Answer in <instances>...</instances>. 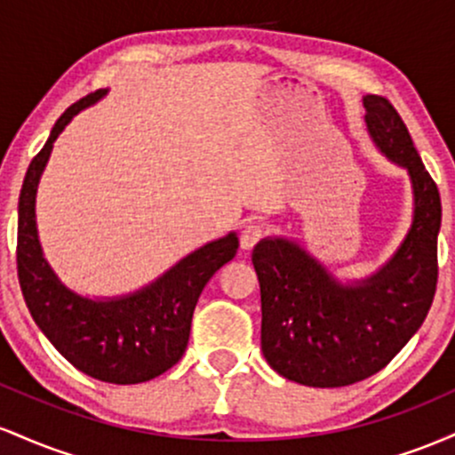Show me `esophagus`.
I'll list each match as a JSON object with an SVG mask.
<instances>
[{"instance_id":"esophagus-1","label":"esophagus","mask_w":455,"mask_h":455,"mask_svg":"<svg viewBox=\"0 0 455 455\" xmlns=\"http://www.w3.org/2000/svg\"><path fill=\"white\" fill-rule=\"evenodd\" d=\"M265 237V228L263 224L259 222H248L242 228V235H239V243H242L243 250H252L260 239Z\"/></svg>"}]
</instances>
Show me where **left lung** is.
Returning a JSON list of instances; mask_svg holds the SVG:
<instances>
[{
    "label": "left lung",
    "instance_id": "obj_1",
    "mask_svg": "<svg viewBox=\"0 0 455 455\" xmlns=\"http://www.w3.org/2000/svg\"><path fill=\"white\" fill-rule=\"evenodd\" d=\"M365 126L409 171L415 218L395 257L357 286L338 284L299 245L263 239L252 252L260 284V348L275 372L307 387H344L383 370L426 321L436 293L441 195L387 98L365 96Z\"/></svg>",
    "mask_w": 455,
    "mask_h": 455
}]
</instances>
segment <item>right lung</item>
<instances>
[{"instance_id":"right-lung-1","label":"right lung","mask_w":455,"mask_h":455,"mask_svg":"<svg viewBox=\"0 0 455 455\" xmlns=\"http://www.w3.org/2000/svg\"><path fill=\"white\" fill-rule=\"evenodd\" d=\"M104 93L98 90L68 107L31 160L19 196L17 271L31 318L68 362L104 383L134 385L160 377L180 362L198 297L212 275L237 254L239 239L231 233L203 245L158 282L122 299H85L57 280L36 233V188L61 130Z\"/></svg>"}]
</instances>
